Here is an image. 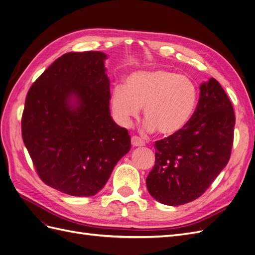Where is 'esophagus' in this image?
<instances>
[{
    "mask_svg": "<svg viewBox=\"0 0 255 255\" xmlns=\"http://www.w3.org/2000/svg\"><path fill=\"white\" fill-rule=\"evenodd\" d=\"M132 145L133 146H142V145H144V141L139 137L133 136L132 137Z\"/></svg>",
    "mask_w": 255,
    "mask_h": 255,
    "instance_id": "1",
    "label": "esophagus"
}]
</instances>
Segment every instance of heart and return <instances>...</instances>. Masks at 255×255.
I'll return each mask as SVG.
<instances>
[{
	"label": "heart",
	"instance_id": "obj_1",
	"mask_svg": "<svg viewBox=\"0 0 255 255\" xmlns=\"http://www.w3.org/2000/svg\"><path fill=\"white\" fill-rule=\"evenodd\" d=\"M198 103L196 85L187 76L165 69L136 71L126 86L116 85L111 94L113 115L120 126L129 127L143 106L145 128L172 136L188 125Z\"/></svg>",
	"mask_w": 255,
	"mask_h": 255
}]
</instances>
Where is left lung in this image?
I'll list each match as a JSON object with an SVG mask.
<instances>
[{
	"label": "left lung",
	"instance_id": "obj_1",
	"mask_svg": "<svg viewBox=\"0 0 255 255\" xmlns=\"http://www.w3.org/2000/svg\"><path fill=\"white\" fill-rule=\"evenodd\" d=\"M234 127L232 103L218 81L201 84L188 125L155 142V165L145 179L150 195L171 206L202 196L228 164Z\"/></svg>",
	"mask_w": 255,
	"mask_h": 255
}]
</instances>
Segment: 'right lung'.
I'll list each match as a JSON object with an SVG mask.
<instances>
[{
	"instance_id": "obj_1",
	"label": "right lung",
	"mask_w": 255,
	"mask_h": 255,
	"mask_svg": "<svg viewBox=\"0 0 255 255\" xmlns=\"http://www.w3.org/2000/svg\"><path fill=\"white\" fill-rule=\"evenodd\" d=\"M102 52L57 58L29 88L22 138L41 181L64 194L90 197L130 149L128 129L110 113V80Z\"/></svg>"
}]
</instances>
